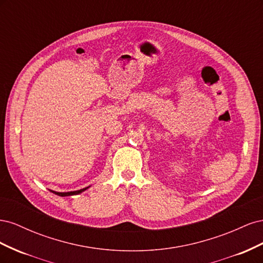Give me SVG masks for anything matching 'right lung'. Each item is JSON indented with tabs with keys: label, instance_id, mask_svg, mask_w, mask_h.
I'll return each mask as SVG.
<instances>
[{
	"label": "right lung",
	"instance_id": "add662e5",
	"mask_svg": "<svg viewBox=\"0 0 263 263\" xmlns=\"http://www.w3.org/2000/svg\"><path fill=\"white\" fill-rule=\"evenodd\" d=\"M87 187H84V189H81L79 191H73V192H63V193H61V192H54V191H51V192H53L54 194H57L59 196H70V195H76V194L81 193V192H83V191H85Z\"/></svg>",
	"mask_w": 263,
	"mask_h": 263
}]
</instances>
